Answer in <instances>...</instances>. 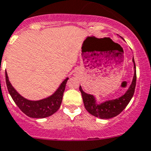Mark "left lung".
<instances>
[{
  "mask_svg": "<svg viewBox=\"0 0 151 151\" xmlns=\"http://www.w3.org/2000/svg\"><path fill=\"white\" fill-rule=\"evenodd\" d=\"M133 62H134V75L132 83L126 93L122 97H119L118 99L107 101L101 104H97L95 97L93 95L85 93L80 86V91L81 92L84 107L91 114L101 119H109L116 116L124 110L133 97L136 87V66H135L134 58H133Z\"/></svg>",
  "mask_w": 151,
  "mask_h": 151,
  "instance_id": "left-lung-1",
  "label": "left lung"
}]
</instances>
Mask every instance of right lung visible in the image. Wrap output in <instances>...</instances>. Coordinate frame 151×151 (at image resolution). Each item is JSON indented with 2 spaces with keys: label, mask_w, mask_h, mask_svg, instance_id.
Returning a JSON list of instances; mask_svg holds the SVG:
<instances>
[{
  "label": "right lung",
  "mask_w": 151,
  "mask_h": 151,
  "mask_svg": "<svg viewBox=\"0 0 151 151\" xmlns=\"http://www.w3.org/2000/svg\"><path fill=\"white\" fill-rule=\"evenodd\" d=\"M5 77L9 93L14 103L17 105V107L27 116L32 118H44L54 114L60 108L68 78H66L62 82L60 87H58V89L55 91V93L49 97L40 101H29L21 96L12 87L11 83L9 81L7 72L5 73Z\"/></svg>",
  "instance_id": "obj_1"
}]
</instances>
